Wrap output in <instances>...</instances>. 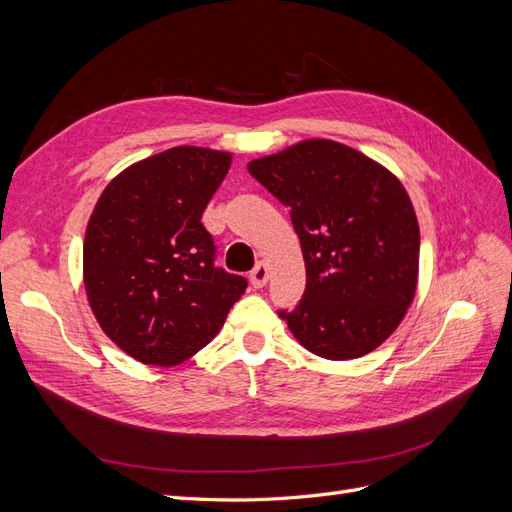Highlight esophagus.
I'll list each match as a JSON object with an SVG mask.
<instances>
[{
    "label": "esophagus",
    "mask_w": 512,
    "mask_h": 512,
    "mask_svg": "<svg viewBox=\"0 0 512 512\" xmlns=\"http://www.w3.org/2000/svg\"><path fill=\"white\" fill-rule=\"evenodd\" d=\"M250 282H252L254 288H262L269 282V267L265 265V262H258V265L252 269Z\"/></svg>",
    "instance_id": "esophagus-1"
}]
</instances>
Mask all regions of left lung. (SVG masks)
Returning a JSON list of instances; mask_svg holds the SVG:
<instances>
[{
	"label": "left lung",
	"instance_id": "obj_1",
	"mask_svg": "<svg viewBox=\"0 0 512 512\" xmlns=\"http://www.w3.org/2000/svg\"><path fill=\"white\" fill-rule=\"evenodd\" d=\"M290 209L307 284L280 316L322 359L376 350L399 327L418 282V222L401 181L348 145L309 138L247 164Z\"/></svg>",
	"mask_w": 512,
	"mask_h": 512
}]
</instances>
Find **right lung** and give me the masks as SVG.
I'll return each mask as SVG.
<instances>
[{"instance_id": "right-lung-1", "label": "right lung", "mask_w": 512, "mask_h": 512, "mask_svg": "<svg viewBox=\"0 0 512 512\" xmlns=\"http://www.w3.org/2000/svg\"><path fill=\"white\" fill-rule=\"evenodd\" d=\"M230 162L228 151L173 147L121 170L98 198L83 243L85 292L102 331L136 361H188L247 288L213 265L200 222Z\"/></svg>"}]
</instances>
